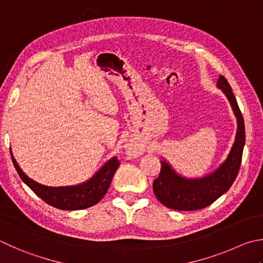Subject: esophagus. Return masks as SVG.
I'll use <instances>...</instances> for the list:
<instances>
[{
  "mask_svg": "<svg viewBox=\"0 0 263 263\" xmlns=\"http://www.w3.org/2000/svg\"><path fill=\"white\" fill-rule=\"evenodd\" d=\"M126 153L128 156L137 157L141 154V147L137 144V142H130L126 146Z\"/></svg>",
  "mask_w": 263,
  "mask_h": 263,
  "instance_id": "1",
  "label": "esophagus"
}]
</instances>
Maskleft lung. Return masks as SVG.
Listing matches in <instances>:
<instances>
[{"mask_svg": "<svg viewBox=\"0 0 263 263\" xmlns=\"http://www.w3.org/2000/svg\"><path fill=\"white\" fill-rule=\"evenodd\" d=\"M217 87L226 94L237 118V133L226 161L212 174L200 178H186L178 175L170 163L161 161V173L153 191L159 201L175 211H198L212 204L231 187L240 168L245 146V124L237 100L228 80L219 76Z\"/></svg>", "mask_w": 263, "mask_h": 263, "instance_id": "8db88e82", "label": "left lung"}]
</instances>
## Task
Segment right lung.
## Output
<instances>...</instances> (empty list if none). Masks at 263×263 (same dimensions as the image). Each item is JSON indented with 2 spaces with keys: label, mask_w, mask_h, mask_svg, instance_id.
Returning a JSON list of instances; mask_svg holds the SVG:
<instances>
[{
  "label": "right lung",
  "mask_w": 263,
  "mask_h": 263,
  "mask_svg": "<svg viewBox=\"0 0 263 263\" xmlns=\"http://www.w3.org/2000/svg\"><path fill=\"white\" fill-rule=\"evenodd\" d=\"M10 154L12 163L24 183L45 202L62 211H79L97 204L107 193L114 175L119 166V161L117 157L114 156L97 171V174H94L92 178L86 180L85 183L52 187V186L36 183L35 180L27 177V175L19 168L11 149Z\"/></svg>",
  "instance_id": "add662e5"
}]
</instances>
